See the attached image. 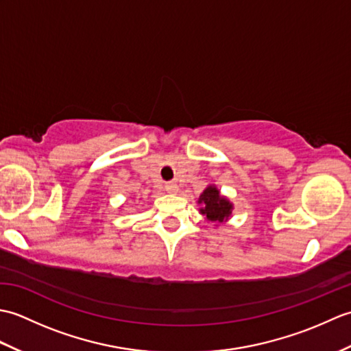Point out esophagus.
<instances>
[{
    "mask_svg": "<svg viewBox=\"0 0 351 351\" xmlns=\"http://www.w3.org/2000/svg\"><path fill=\"white\" fill-rule=\"evenodd\" d=\"M178 190H180V187H178V185H176L175 182H169V184L166 185V191L170 193V195H176Z\"/></svg>",
    "mask_w": 351,
    "mask_h": 351,
    "instance_id": "34e87169",
    "label": "esophagus"
}]
</instances>
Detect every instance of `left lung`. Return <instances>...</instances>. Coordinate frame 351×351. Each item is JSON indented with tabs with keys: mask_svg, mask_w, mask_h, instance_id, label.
Returning a JSON list of instances; mask_svg holds the SVG:
<instances>
[{
	"mask_svg": "<svg viewBox=\"0 0 351 351\" xmlns=\"http://www.w3.org/2000/svg\"><path fill=\"white\" fill-rule=\"evenodd\" d=\"M197 204L200 205L199 213L204 215L206 221L213 223L214 226H219L220 223L228 221L232 215L234 204L223 196L220 190L214 184H210L199 196Z\"/></svg>",
	"mask_w": 351,
	"mask_h": 351,
	"instance_id": "obj_1",
	"label": "left lung"
}]
</instances>
